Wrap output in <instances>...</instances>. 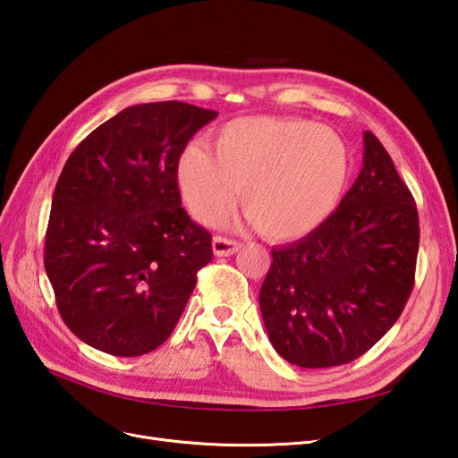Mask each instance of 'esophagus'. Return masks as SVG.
Wrapping results in <instances>:
<instances>
[{
	"label": "esophagus",
	"mask_w": 458,
	"mask_h": 458,
	"mask_svg": "<svg viewBox=\"0 0 458 458\" xmlns=\"http://www.w3.org/2000/svg\"><path fill=\"white\" fill-rule=\"evenodd\" d=\"M239 248H241V242L233 241V239L214 237V241H212V250H214V254H216V256H221V258L233 256L234 252H239Z\"/></svg>",
	"instance_id": "34e87169"
}]
</instances>
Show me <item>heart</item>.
I'll return each mask as SVG.
<instances>
[{"label":"heart","mask_w":458,"mask_h":458,"mask_svg":"<svg viewBox=\"0 0 458 458\" xmlns=\"http://www.w3.org/2000/svg\"><path fill=\"white\" fill-rule=\"evenodd\" d=\"M214 155L183 148L175 182L187 210L202 224L229 212L242 189V206L261 234L293 241L336 210L352 172L350 148L330 128L298 118L248 116L214 133Z\"/></svg>","instance_id":"b5f03b06"}]
</instances>
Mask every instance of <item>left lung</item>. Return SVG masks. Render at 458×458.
<instances>
[{"label":"left lung","instance_id":"8db88e82","mask_svg":"<svg viewBox=\"0 0 458 458\" xmlns=\"http://www.w3.org/2000/svg\"><path fill=\"white\" fill-rule=\"evenodd\" d=\"M363 168L336 212L273 248L259 290L269 340L288 363L325 369L370 350L403 311L419 254V212L387 150L363 133Z\"/></svg>","mask_w":458,"mask_h":458}]
</instances>
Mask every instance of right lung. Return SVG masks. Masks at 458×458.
<instances>
[{"label":"right lung","mask_w":458,"mask_h":458,"mask_svg":"<svg viewBox=\"0 0 458 458\" xmlns=\"http://www.w3.org/2000/svg\"><path fill=\"white\" fill-rule=\"evenodd\" d=\"M216 110L123 108L68 157L53 192L46 273L66 327L91 348L145 355L182 317L212 234L182 208L175 164Z\"/></svg>","instance_id":"1"}]
</instances>
